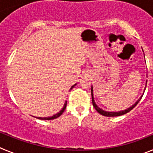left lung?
<instances>
[{"label":"left lung","mask_w":153,"mask_h":153,"mask_svg":"<svg viewBox=\"0 0 153 153\" xmlns=\"http://www.w3.org/2000/svg\"><path fill=\"white\" fill-rule=\"evenodd\" d=\"M144 57H145V55H144ZM146 83H147V81L146 83V86H145V89H144V91L145 92L146 90ZM91 95H92V102H93V106H94V108L96 109V110H97V112H98L100 114L102 115V116H104V117H119V116H122V115L123 114H126V113H129L130 110H132L133 108L135 107V106L137 105V103L139 102H140V100L142 99V97H143V95L140 97V98L137 101H136V102H135L133 105H132V106H130V107L127 108V109H124V110H121V111H118V112H109V111H105V110H103V109H102L101 108L99 107L98 106H97V104H96L95 102V100H94V97H93V86H91Z\"/></svg>","instance_id":"obj_1"}]
</instances>
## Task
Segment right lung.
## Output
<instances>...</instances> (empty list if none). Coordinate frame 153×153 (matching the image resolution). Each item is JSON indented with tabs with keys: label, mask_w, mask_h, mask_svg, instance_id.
I'll use <instances>...</instances> for the list:
<instances>
[{
	"label": "right lung",
	"mask_w": 153,
	"mask_h": 153,
	"mask_svg": "<svg viewBox=\"0 0 153 153\" xmlns=\"http://www.w3.org/2000/svg\"><path fill=\"white\" fill-rule=\"evenodd\" d=\"M76 84H74V86H71V88H70V90H72V89L74 88V87L76 86ZM66 107H67V101H65L64 105H63V108H62V109H61V110H60V111L59 112V113H56V114H54V115H53V116H52V117H36V118L39 119V120H54V119L57 118V117H60V116H61L62 113H63V112H64V110H65V109H66Z\"/></svg>",
	"instance_id": "obj_1"
}]
</instances>
